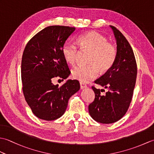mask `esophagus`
<instances>
[{
    "mask_svg": "<svg viewBox=\"0 0 154 154\" xmlns=\"http://www.w3.org/2000/svg\"><path fill=\"white\" fill-rule=\"evenodd\" d=\"M80 87H81V89H83L87 87V85L83 83H80Z\"/></svg>",
    "mask_w": 154,
    "mask_h": 154,
    "instance_id": "obj_1",
    "label": "esophagus"
}]
</instances>
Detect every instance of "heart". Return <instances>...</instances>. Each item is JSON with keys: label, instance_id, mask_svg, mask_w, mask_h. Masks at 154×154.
Wrapping results in <instances>:
<instances>
[{"label": "heart", "instance_id": "heart-1", "mask_svg": "<svg viewBox=\"0 0 154 154\" xmlns=\"http://www.w3.org/2000/svg\"><path fill=\"white\" fill-rule=\"evenodd\" d=\"M77 42L81 50L91 51V65H77L72 69L71 75L74 79L81 82H89L98 76L99 69L105 72L112 66L116 59L117 48L112 42H108L104 35L97 32H89L81 35ZM61 52L65 61L73 65L76 61L79 50L76 45L66 42L62 47Z\"/></svg>", "mask_w": 154, "mask_h": 154}]
</instances>
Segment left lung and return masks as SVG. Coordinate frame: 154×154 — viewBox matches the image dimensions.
I'll return each mask as SVG.
<instances>
[{
  "mask_svg": "<svg viewBox=\"0 0 154 154\" xmlns=\"http://www.w3.org/2000/svg\"><path fill=\"white\" fill-rule=\"evenodd\" d=\"M115 35L117 56L112 66L94 83L107 89L92 86L95 97L89 105L91 116L98 122L111 124L124 116L132 101L134 89L137 64L132 47L118 29L110 26Z\"/></svg>",
  "mask_w": 154,
  "mask_h": 154,
  "instance_id": "1",
  "label": "left lung"
}]
</instances>
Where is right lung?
I'll list each match as a JSON object with an SVG mask.
<instances>
[{"label":"right lung","instance_id":"obj_1","mask_svg":"<svg viewBox=\"0 0 154 154\" xmlns=\"http://www.w3.org/2000/svg\"><path fill=\"white\" fill-rule=\"evenodd\" d=\"M75 27L50 26L28 42L21 63L22 91L35 116L44 120L60 118L69 98L80 89L77 80L69 79L63 85H54L55 78L65 79L71 71L62 55V47Z\"/></svg>","mask_w":154,"mask_h":154}]
</instances>
